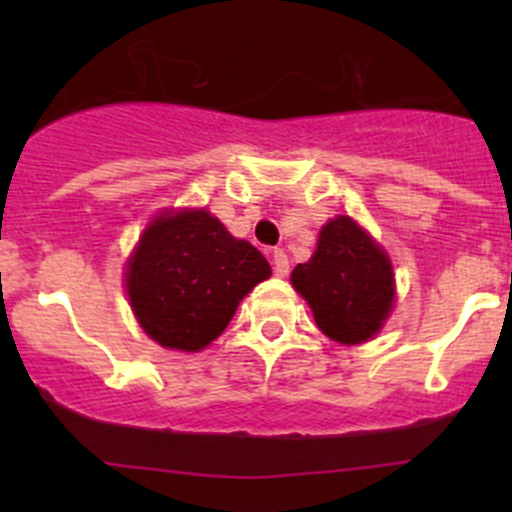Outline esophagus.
<instances>
[{
	"label": "esophagus",
	"instance_id": "1",
	"mask_svg": "<svg viewBox=\"0 0 512 512\" xmlns=\"http://www.w3.org/2000/svg\"><path fill=\"white\" fill-rule=\"evenodd\" d=\"M272 270H275L277 277H287L289 260H287V252L282 250V247H275V250H272Z\"/></svg>",
	"mask_w": 512,
	"mask_h": 512
}]
</instances>
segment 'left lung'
<instances>
[{"instance_id":"obj_1","label":"left lung","mask_w":512,"mask_h":512,"mask_svg":"<svg viewBox=\"0 0 512 512\" xmlns=\"http://www.w3.org/2000/svg\"><path fill=\"white\" fill-rule=\"evenodd\" d=\"M292 285L312 307L317 327L342 344L374 337L394 307L389 257L347 215L322 227L312 260L294 267Z\"/></svg>"}]
</instances>
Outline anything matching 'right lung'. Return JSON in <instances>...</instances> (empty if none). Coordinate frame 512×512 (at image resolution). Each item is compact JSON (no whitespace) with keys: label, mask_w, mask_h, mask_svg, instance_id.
Here are the masks:
<instances>
[{"label":"right lung","mask_w":512,"mask_h":512,"mask_svg":"<svg viewBox=\"0 0 512 512\" xmlns=\"http://www.w3.org/2000/svg\"><path fill=\"white\" fill-rule=\"evenodd\" d=\"M270 272L262 252L235 240L208 210H183L148 225L128 262L126 287L148 337L198 352L225 332L240 299Z\"/></svg>","instance_id":"1"}]
</instances>
